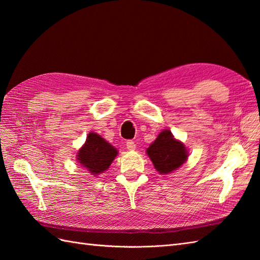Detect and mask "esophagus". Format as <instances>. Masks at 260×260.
Instances as JSON below:
<instances>
[{
	"mask_svg": "<svg viewBox=\"0 0 260 260\" xmlns=\"http://www.w3.org/2000/svg\"><path fill=\"white\" fill-rule=\"evenodd\" d=\"M126 147H127V150H129V151L135 150V148H136L135 142H133V141H127V142H126Z\"/></svg>",
	"mask_w": 260,
	"mask_h": 260,
	"instance_id": "34e87169",
	"label": "esophagus"
}]
</instances>
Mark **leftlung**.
<instances>
[{
	"mask_svg": "<svg viewBox=\"0 0 260 260\" xmlns=\"http://www.w3.org/2000/svg\"><path fill=\"white\" fill-rule=\"evenodd\" d=\"M146 153L159 174L172 173L186 161L189 155L183 143L175 140L169 129L158 134Z\"/></svg>",
	"mask_w": 260,
	"mask_h": 260,
	"instance_id": "1",
	"label": "left lung"
}]
</instances>
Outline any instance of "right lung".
<instances>
[{
	"mask_svg": "<svg viewBox=\"0 0 260 260\" xmlns=\"http://www.w3.org/2000/svg\"><path fill=\"white\" fill-rule=\"evenodd\" d=\"M117 154L118 151L101 135L89 133L85 144L77 154V161L92 175H98L109 168Z\"/></svg>",
	"mask_w": 260,
	"mask_h": 260,
	"instance_id": "obj_1",
	"label": "right lung"
}]
</instances>
